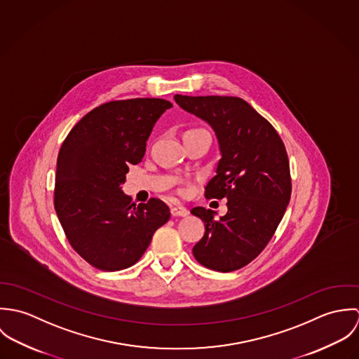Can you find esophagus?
I'll use <instances>...</instances> for the list:
<instances>
[{"mask_svg":"<svg viewBox=\"0 0 359 359\" xmlns=\"http://www.w3.org/2000/svg\"><path fill=\"white\" fill-rule=\"evenodd\" d=\"M189 212L185 207H181V205H175L171 208V215L172 217H187Z\"/></svg>","mask_w":359,"mask_h":359,"instance_id":"esophagus-1","label":"esophagus"}]
</instances>
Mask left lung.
I'll return each instance as SVG.
<instances>
[{
	"instance_id": "obj_1",
	"label": "left lung",
	"mask_w": 359,
	"mask_h": 359,
	"mask_svg": "<svg viewBox=\"0 0 359 359\" xmlns=\"http://www.w3.org/2000/svg\"><path fill=\"white\" fill-rule=\"evenodd\" d=\"M174 100L212 128L221 158L205 198L228 201V211L219 218L205 207L191 210L205 226L194 256L210 269L236 271L264 250L289 205L292 180L285 145L271 123L242 98Z\"/></svg>"
}]
</instances>
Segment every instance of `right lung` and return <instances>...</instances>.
Segmentation results:
<instances>
[{"mask_svg":"<svg viewBox=\"0 0 359 359\" xmlns=\"http://www.w3.org/2000/svg\"><path fill=\"white\" fill-rule=\"evenodd\" d=\"M172 107L158 98L103 103L69 133L57 154L55 210L72 248L93 266L134 265L170 208L152 198L135 205L121 191L130 164H138L158 117Z\"/></svg>","mask_w":359,"mask_h":359,"instance_id":"right-lung-1","label":"right lung"}]
</instances>
